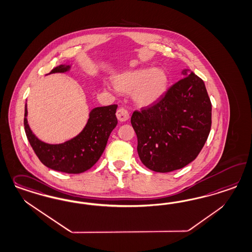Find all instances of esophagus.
Wrapping results in <instances>:
<instances>
[{"mask_svg": "<svg viewBox=\"0 0 252 252\" xmlns=\"http://www.w3.org/2000/svg\"><path fill=\"white\" fill-rule=\"evenodd\" d=\"M116 115H117V118H118V120H119L120 122H126V121H128L129 118H130L129 112H128L125 108H120V109H118Z\"/></svg>", "mask_w": 252, "mask_h": 252, "instance_id": "34e87169", "label": "esophagus"}]
</instances>
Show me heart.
Wrapping results in <instances>:
<instances>
[{"label": "heart", "instance_id": "1", "mask_svg": "<svg viewBox=\"0 0 252 252\" xmlns=\"http://www.w3.org/2000/svg\"><path fill=\"white\" fill-rule=\"evenodd\" d=\"M114 86L123 94H131L133 102L141 107L156 105L167 94L169 75L160 67H146L124 71L114 79Z\"/></svg>", "mask_w": 252, "mask_h": 252}]
</instances>
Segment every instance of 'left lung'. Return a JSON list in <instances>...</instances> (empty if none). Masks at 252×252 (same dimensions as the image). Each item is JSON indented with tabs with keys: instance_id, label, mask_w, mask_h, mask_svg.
Wrapping results in <instances>:
<instances>
[{
	"instance_id": "obj_1",
	"label": "left lung",
	"mask_w": 252,
	"mask_h": 252,
	"mask_svg": "<svg viewBox=\"0 0 252 252\" xmlns=\"http://www.w3.org/2000/svg\"><path fill=\"white\" fill-rule=\"evenodd\" d=\"M154 106L134 111L141 161L151 171L170 172L192 162L211 131V103L204 81L190 69Z\"/></svg>"
}]
</instances>
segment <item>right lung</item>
<instances>
[{
	"label": "right lung",
	"instance_id": "obj_1",
	"mask_svg": "<svg viewBox=\"0 0 252 252\" xmlns=\"http://www.w3.org/2000/svg\"><path fill=\"white\" fill-rule=\"evenodd\" d=\"M70 68L71 65H60L48 74L65 73ZM117 107V105H111L93 108L86 125L78 135L62 144H48L38 138L31 129L26 103V135L43 165L61 172L81 173L91 169L103 154L108 137L118 123Z\"/></svg>",
	"mask_w": 252,
	"mask_h": 252
}]
</instances>
